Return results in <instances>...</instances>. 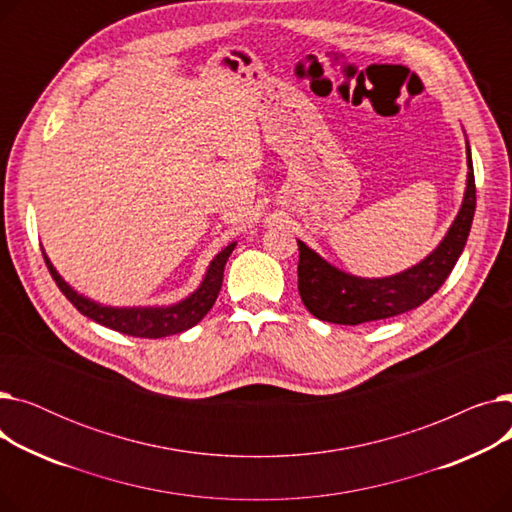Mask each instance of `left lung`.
I'll return each mask as SVG.
<instances>
[{"mask_svg":"<svg viewBox=\"0 0 512 512\" xmlns=\"http://www.w3.org/2000/svg\"><path fill=\"white\" fill-rule=\"evenodd\" d=\"M467 188L465 199L440 245L409 270L388 278H359L346 274L321 259L303 240L299 242V294L321 321L340 326H359L388 319L423 305L450 276L459 261L473 224L475 176L467 143Z\"/></svg>","mask_w":512,"mask_h":512,"instance_id":"obj_1","label":"left lung"}]
</instances>
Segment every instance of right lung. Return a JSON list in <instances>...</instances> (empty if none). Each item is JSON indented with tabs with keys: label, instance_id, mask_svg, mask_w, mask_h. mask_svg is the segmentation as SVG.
<instances>
[{
	"label": "right lung",
	"instance_id": "right-lung-1",
	"mask_svg": "<svg viewBox=\"0 0 512 512\" xmlns=\"http://www.w3.org/2000/svg\"><path fill=\"white\" fill-rule=\"evenodd\" d=\"M236 242H230L226 249H222L209 263L205 278L201 286L188 294V297L176 305L168 307H107L99 305L83 294H78L64 278L56 272V267L51 265L49 257L43 251V259L51 278L56 280L58 288L64 292V297L89 319L97 321V324L112 328L120 334L137 336V338H164L172 334H180L188 328L197 326L199 321L207 315V311L213 307L215 299H218L222 280H224V265L228 257L232 255Z\"/></svg>",
	"mask_w": 512,
	"mask_h": 512
}]
</instances>
